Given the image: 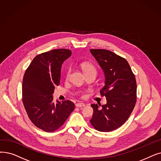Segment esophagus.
I'll list each match as a JSON object with an SVG mask.
<instances>
[{
	"label": "esophagus",
	"instance_id": "esophagus-1",
	"mask_svg": "<svg viewBox=\"0 0 161 161\" xmlns=\"http://www.w3.org/2000/svg\"><path fill=\"white\" fill-rule=\"evenodd\" d=\"M86 106V104H84V103H77L76 104H75V107H85Z\"/></svg>",
	"mask_w": 161,
	"mask_h": 161
}]
</instances>
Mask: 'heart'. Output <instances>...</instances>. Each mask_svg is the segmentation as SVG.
<instances>
[{"instance_id":"obj_1","label":"heart","mask_w":161,"mask_h":161,"mask_svg":"<svg viewBox=\"0 0 161 161\" xmlns=\"http://www.w3.org/2000/svg\"><path fill=\"white\" fill-rule=\"evenodd\" d=\"M82 68H83V70L84 72V73H87V72H96V69L95 66L91 63H89V62H85V63H83L81 66ZM69 73H70V69H68V72H67V77L69 76Z\"/></svg>"}]
</instances>
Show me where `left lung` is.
Listing matches in <instances>:
<instances>
[{
	"mask_svg": "<svg viewBox=\"0 0 161 161\" xmlns=\"http://www.w3.org/2000/svg\"><path fill=\"white\" fill-rule=\"evenodd\" d=\"M90 52L103 70L105 81L100 93L107 99V104L101 108L97 104L91 105L93 114L90 122L98 131H111L120 127L134 108L136 78L128 61L114 53L105 49H90Z\"/></svg>",
	"mask_w": 161,
	"mask_h": 161,
	"instance_id": "1",
	"label": "left lung"
}]
</instances>
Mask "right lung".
I'll use <instances>...</instances> for the list:
<instances>
[{"label": "right lung", "mask_w": 161, "mask_h": 161, "mask_svg": "<svg viewBox=\"0 0 161 161\" xmlns=\"http://www.w3.org/2000/svg\"><path fill=\"white\" fill-rule=\"evenodd\" d=\"M71 51L54 49L38 54L27 68L22 83V101L32 123L47 132L64 124L75 108L69 100L53 102L54 87L60 85L61 66Z\"/></svg>", "instance_id": "right-lung-1"}]
</instances>
